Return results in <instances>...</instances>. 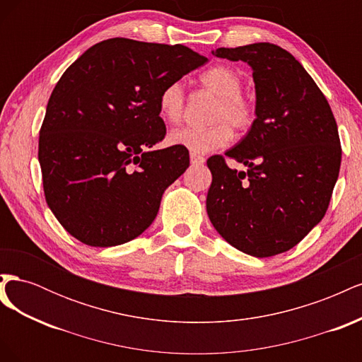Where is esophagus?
<instances>
[{"mask_svg":"<svg viewBox=\"0 0 362 362\" xmlns=\"http://www.w3.org/2000/svg\"><path fill=\"white\" fill-rule=\"evenodd\" d=\"M190 160H192L193 164H202V163L205 161V157H204V156H199V154H196V152H192V154H190Z\"/></svg>","mask_w":362,"mask_h":362,"instance_id":"34e87169","label":"esophagus"}]
</instances>
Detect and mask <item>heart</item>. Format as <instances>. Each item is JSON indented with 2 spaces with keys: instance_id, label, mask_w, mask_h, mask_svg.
<instances>
[{
  "instance_id": "obj_1",
  "label": "heart",
  "mask_w": 362,
  "mask_h": 362,
  "mask_svg": "<svg viewBox=\"0 0 362 362\" xmlns=\"http://www.w3.org/2000/svg\"><path fill=\"white\" fill-rule=\"evenodd\" d=\"M199 83L206 90L216 95L210 110L211 125L182 127L172 129L169 141L172 145L192 152H208L225 146L231 140V124L237 131H245L255 122L257 108L246 95L242 93L243 78L234 68L216 64L201 74ZM185 108L184 87L180 81H172L161 89L158 96V112L164 120L177 124Z\"/></svg>"
}]
</instances>
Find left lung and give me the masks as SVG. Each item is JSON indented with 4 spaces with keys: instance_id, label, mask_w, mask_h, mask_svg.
Masks as SVG:
<instances>
[{
    "instance_id": "left-lung-1",
    "label": "left lung",
    "mask_w": 362,
    "mask_h": 362,
    "mask_svg": "<svg viewBox=\"0 0 362 362\" xmlns=\"http://www.w3.org/2000/svg\"><path fill=\"white\" fill-rule=\"evenodd\" d=\"M216 57L254 69L257 119L225 156L206 160V213L226 242L266 258L294 247L326 214L341 145L326 96L291 54L273 43L217 48Z\"/></svg>"
}]
</instances>
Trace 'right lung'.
I'll return each mask as SVG.
<instances>
[{"label": "right lung", "mask_w": 362, "mask_h": 362, "mask_svg": "<svg viewBox=\"0 0 362 362\" xmlns=\"http://www.w3.org/2000/svg\"><path fill=\"white\" fill-rule=\"evenodd\" d=\"M208 62L184 45L103 40L64 71L39 136L43 193L60 225L93 247L139 237L190 164L166 136L161 89Z\"/></svg>", "instance_id": "add662e5"}]
</instances>
